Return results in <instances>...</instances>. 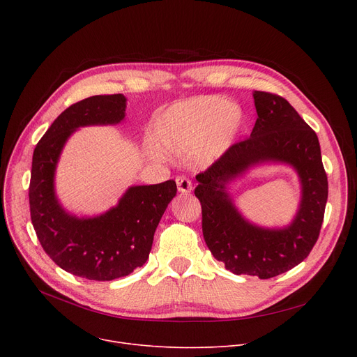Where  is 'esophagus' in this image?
Here are the masks:
<instances>
[{
	"mask_svg": "<svg viewBox=\"0 0 357 357\" xmlns=\"http://www.w3.org/2000/svg\"><path fill=\"white\" fill-rule=\"evenodd\" d=\"M175 181H176L178 191H179L181 194H190V192L192 191V182H191L188 178L178 176Z\"/></svg>",
	"mask_w": 357,
	"mask_h": 357,
	"instance_id": "1",
	"label": "esophagus"
}]
</instances>
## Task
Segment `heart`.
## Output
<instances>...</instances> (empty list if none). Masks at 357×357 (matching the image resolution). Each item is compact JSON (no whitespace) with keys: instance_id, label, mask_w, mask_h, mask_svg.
<instances>
[{"instance_id":"obj_1","label":"heart","mask_w":357,"mask_h":357,"mask_svg":"<svg viewBox=\"0 0 357 357\" xmlns=\"http://www.w3.org/2000/svg\"><path fill=\"white\" fill-rule=\"evenodd\" d=\"M246 112L234 101L220 96H199L163 109L149 128L150 156H176L188 152L197 166L220 160L237 142Z\"/></svg>"}]
</instances>
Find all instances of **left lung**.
<instances>
[{"instance_id":"left-lung-1","label":"left lung","mask_w":357,"mask_h":357,"mask_svg":"<svg viewBox=\"0 0 357 357\" xmlns=\"http://www.w3.org/2000/svg\"><path fill=\"white\" fill-rule=\"evenodd\" d=\"M257 120L248 140L236 143L207 171L197 175L202 234L213 256L234 275L269 279L310 255L320 234L328 197L321 149L314 130L282 97L253 92ZM260 164H288L298 175L302 199L289 225L264 228L243 216L229 185Z\"/></svg>"}]
</instances>
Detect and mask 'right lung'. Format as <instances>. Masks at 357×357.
Listing matches in <instances>:
<instances>
[{
  "label": "right lung",
  "mask_w": 357,
  "mask_h": 357,
  "mask_svg": "<svg viewBox=\"0 0 357 357\" xmlns=\"http://www.w3.org/2000/svg\"><path fill=\"white\" fill-rule=\"evenodd\" d=\"M123 93L93 96L66 108L37 143L29 188L30 215L43 250L63 271L91 280H112L146 264L158 224L176 195L169 179L128 186L117 205L93 217H77L59 202L56 167L79 127L116 126L126 119Z\"/></svg>",
  "instance_id": "1"
}]
</instances>
